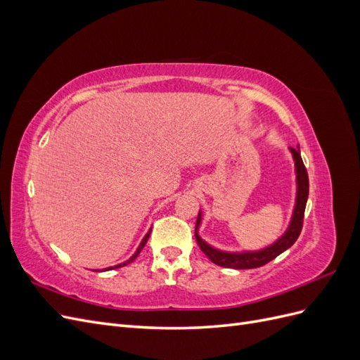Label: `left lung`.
<instances>
[{
	"label": "left lung",
	"instance_id": "1",
	"mask_svg": "<svg viewBox=\"0 0 360 360\" xmlns=\"http://www.w3.org/2000/svg\"><path fill=\"white\" fill-rule=\"evenodd\" d=\"M294 165H296V181H297V195H296V205H294V212L291 216V222L281 238L261 250H255V252H225V250H219L212 248L209 243H205L202 238L198 236V226L201 224V212L198 213L197 225H195V238L202 252L212 259V263L228 267V269H257L267 264L269 261L275 259L278 255H281L284 250L291 248L294 242L297 240L300 236L302 225H303V214L304 207H307L308 193H309V179L307 168L303 165V160L300 156L299 148H290Z\"/></svg>",
	"mask_w": 360,
	"mask_h": 360
}]
</instances>
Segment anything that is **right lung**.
Segmentation results:
<instances>
[{"mask_svg":"<svg viewBox=\"0 0 360 360\" xmlns=\"http://www.w3.org/2000/svg\"><path fill=\"white\" fill-rule=\"evenodd\" d=\"M150 233H151V230L146 234V237L143 238V242H141L139 243V246H138V249H136V252L132 255V257H130L127 261H124V263H122V264H117V266H114V267H108V269H105V270H112V269H118V267H123V266H127L129 263H132V261L139 255V252H141V250H143V248L146 246V243H147V240H148V237H150ZM96 271H99V270H96Z\"/></svg>","mask_w":360,"mask_h":360,"instance_id":"1","label":"right lung"}]
</instances>
